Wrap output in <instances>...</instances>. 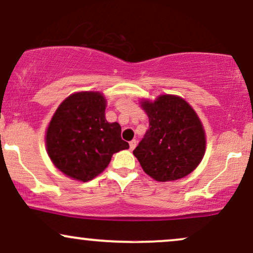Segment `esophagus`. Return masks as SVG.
Masks as SVG:
<instances>
[{
  "instance_id": "esophagus-1",
  "label": "esophagus",
  "mask_w": 253,
  "mask_h": 253,
  "mask_svg": "<svg viewBox=\"0 0 253 253\" xmlns=\"http://www.w3.org/2000/svg\"><path fill=\"white\" fill-rule=\"evenodd\" d=\"M136 143H137V141H136V139H132L131 142H129V145H130V150H133V149H135V147H136Z\"/></svg>"
}]
</instances>
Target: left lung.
Listing matches in <instances>:
<instances>
[{"mask_svg":"<svg viewBox=\"0 0 253 253\" xmlns=\"http://www.w3.org/2000/svg\"><path fill=\"white\" fill-rule=\"evenodd\" d=\"M149 127L133 150L143 170L156 181H174L191 174L205 155L203 124L188 103L162 94L142 102Z\"/></svg>","mask_w":253,"mask_h":253,"instance_id":"obj_1","label":"left lung"}]
</instances>
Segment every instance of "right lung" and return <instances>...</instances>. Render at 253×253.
<instances>
[{
	"label": "right lung",
	"instance_id": "obj_1",
	"mask_svg": "<svg viewBox=\"0 0 253 253\" xmlns=\"http://www.w3.org/2000/svg\"><path fill=\"white\" fill-rule=\"evenodd\" d=\"M105 98L79 92L60 104L46 133L47 153L54 166L72 179L90 181L108 167L115 153L127 149L121 126L105 120Z\"/></svg>",
	"mask_w": 253,
	"mask_h": 253
}]
</instances>
